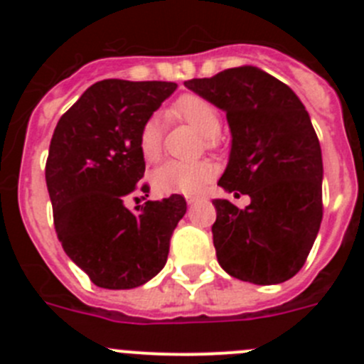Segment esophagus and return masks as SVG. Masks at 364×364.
<instances>
[{"label":"esophagus","instance_id":"esophagus-1","mask_svg":"<svg viewBox=\"0 0 364 364\" xmlns=\"http://www.w3.org/2000/svg\"><path fill=\"white\" fill-rule=\"evenodd\" d=\"M186 200H188L189 205H193V204H197V202H200L202 198L200 197H186Z\"/></svg>","mask_w":364,"mask_h":364}]
</instances>
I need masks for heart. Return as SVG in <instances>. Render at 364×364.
<instances>
[{"label": "heart", "instance_id": "1", "mask_svg": "<svg viewBox=\"0 0 364 364\" xmlns=\"http://www.w3.org/2000/svg\"><path fill=\"white\" fill-rule=\"evenodd\" d=\"M169 117L180 118L195 125L204 133L205 144L215 146L217 133L220 129V111L213 102L200 95L178 96L169 107ZM138 149L146 162L153 164L162 154V125L156 117L147 118L138 133ZM217 175V167L210 160H197V162H166L151 175L153 188L162 195L182 193V195H195L202 191Z\"/></svg>", "mask_w": 364, "mask_h": 364}]
</instances>
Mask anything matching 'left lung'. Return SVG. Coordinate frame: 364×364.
Instances as JSON below:
<instances>
[{"label":"left lung","instance_id":"left-lung-1","mask_svg":"<svg viewBox=\"0 0 364 364\" xmlns=\"http://www.w3.org/2000/svg\"><path fill=\"white\" fill-rule=\"evenodd\" d=\"M226 111L231 153L218 186L252 198L213 200V244L231 277L279 284L304 266L323 220V156L308 111L290 87L252 65L184 82Z\"/></svg>","mask_w":364,"mask_h":364}]
</instances>
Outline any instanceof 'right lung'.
Returning <instances> with one entry per match:
<instances>
[{
  "label": "right lung",
  "instance_id": "right-lung-1",
  "mask_svg": "<svg viewBox=\"0 0 364 364\" xmlns=\"http://www.w3.org/2000/svg\"><path fill=\"white\" fill-rule=\"evenodd\" d=\"M175 89L173 82L102 80L54 129L45 164L54 228L70 260L100 288L131 290L153 279L188 210L182 195L125 208L133 193L149 191L140 180V127Z\"/></svg>",
  "mask_w": 364,
  "mask_h": 364
}]
</instances>
